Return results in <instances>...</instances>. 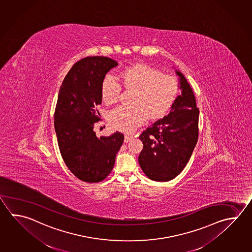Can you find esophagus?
Here are the masks:
<instances>
[{
    "label": "esophagus",
    "instance_id": "esophagus-1",
    "mask_svg": "<svg viewBox=\"0 0 252 252\" xmlns=\"http://www.w3.org/2000/svg\"><path fill=\"white\" fill-rule=\"evenodd\" d=\"M132 138H133V136L132 135H125V143H128V142H130L131 140H132Z\"/></svg>",
    "mask_w": 252,
    "mask_h": 252
}]
</instances>
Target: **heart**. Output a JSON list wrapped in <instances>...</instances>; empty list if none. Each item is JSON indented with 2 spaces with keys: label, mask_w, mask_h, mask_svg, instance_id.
I'll return each instance as SVG.
<instances>
[{
  "label": "heart",
  "mask_w": 252,
  "mask_h": 252,
  "mask_svg": "<svg viewBox=\"0 0 252 252\" xmlns=\"http://www.w3.org/2000/svg\"><path fill=\"white\" fill-rule=\"evenodd\" d=\"M124 86L135 91L133 106H120L109 111V123L113 128L130 133L145 122L148 117L162 118L170 109L179 94V83L175 76L163 74L153 66L138 63L120 73ZM122 86L111 75L101 82V98L107 104L119 100Z\"/></svg>",
  "instance_id": "heart-1"
}]
</instances>
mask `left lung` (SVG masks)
I'll return each instance as SVG.
<instances>
[{"mask_svg": "<svg viewBox=\"0 0 252 252\" xmlns=\"http://www.w3.org/2000/svg\"><path fill=\"white\" fill-rule=\"evenodd\" d=\"M182 94L169 114L152 124L139 136L143 151L138 161L143 173L153 181L167 182L178 176L189 161L199 135V110L193 92L178 70Z\"/></svg>", "mask_w": 252, "mask_h": 252, "instance_id": "left-lung-1", "label": "left lung"}]
</instances>
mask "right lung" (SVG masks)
<instances>
[{
  "instance_id": "add662e5",
  "label": "right lung",
  "mask_w": 252,
  "mask_h": 252,
  "mask_svg": "<svg viewBox=\"0 0 252 252\" xmlns=\"http://www.w3.org/2000/svg\"><path fill=\"white\" fill-rule=\"evenodd\" d=\"M118 62L102 56L76 62L62 82L54 112V128L62 158L78 179L98 183L114 166L123 144V133L96 136L94 127L100 120V86L105 75Z\"/></svg>"
}]
</instances>
